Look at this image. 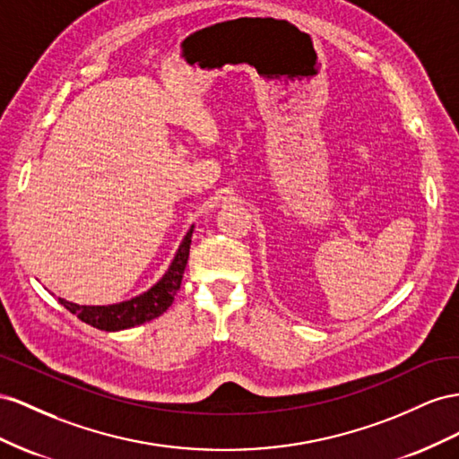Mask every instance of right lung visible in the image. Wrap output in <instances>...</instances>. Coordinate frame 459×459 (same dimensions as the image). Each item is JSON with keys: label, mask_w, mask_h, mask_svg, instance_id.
<instances>
[{"label": "right lung", "mask_w": 459, "mask_h": 459, "mask_svg": "<svg viewBox=\"0 0 459 459\" xmlns=\"http://www.w3.org/2000/svg\"><path fill=\"white\" fill-rule=\"evenodd\" d=\"M192 232H194V225L186 232V237L182 238L171 265H169L163 277L143 294L125 299V302H119V304H111V306H78V304L67 302V299L63 298H59V304L63 307H67L73 316H76L81 321L94 326V329L108 331V333L125 331V329H130V326H136L160 317L161 313H165L169 306L173 304L177 290L180 288L182 274H185V269L188 264Z\"/></svg>", "instance_id": "add662e5"}]
</instances>
